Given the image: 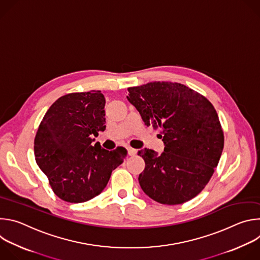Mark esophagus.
<instances>
[{"label":"esophagus","mask_w":260,"mask_h":260,"mask_svg":"<svg viewBox=\"0 0 260 260\" xmlns=\"http://www.w3.org/2000/svg\"><path fill=\"white\" fill-rule=\"evenodd\" d=\"M127 151H128V154L131 155V156H135L136 154H137V150L136 149H134V148H127Z\"/></svg>","instance_id":"1"}]
</instances>
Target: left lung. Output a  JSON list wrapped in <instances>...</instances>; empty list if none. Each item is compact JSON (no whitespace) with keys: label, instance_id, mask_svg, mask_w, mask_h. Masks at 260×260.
<instances>
[{"label":"left lung","instance_id":"obj_1","mask_svg":"<svg viewBox=\"0 0 260 260\" xmlns=\"http://www.w3.org/2000/svg\"><path fill=\"white\" fill-rule=\"evenodd\" d=\"M128 102L146 125L159 129L165 150H140L143 191L164 205L196 198L208 184L224 146V135L211 102L184 84L154 81L128 87Z\"/></svg>","mask_w":260,"mask_h":260}]
</instances>
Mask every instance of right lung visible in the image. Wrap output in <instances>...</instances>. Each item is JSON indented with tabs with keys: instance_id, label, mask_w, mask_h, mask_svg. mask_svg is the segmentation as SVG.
I'll list each match as a JSON object with an SVG mask.
<instances>
[{
	"instance_id": "1",
	"label": "right lung",
	"mask_w": 260,
	"mask_h": 260,
	"mask_svg": "<svg viewBox=\"0 0 260 260\" xmlns=\"http://www.w3.org/2000/svg\"><path fill=\"white\" fill-rule=\"evenodd\" d=\"M106 100L101 90L72 92L47 110L34 141L36 162L52 191L62 201L84 203L99 196L127 150L113 151L92 143V135L106 129Z\"/></svg>"
}]
</instances>
